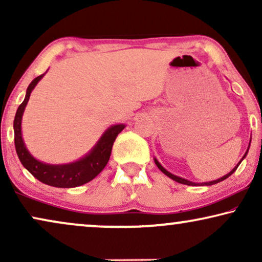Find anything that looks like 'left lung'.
<instances>
[{"instance_id": "obj_1", "label": "left lung", "mask_w": 262, "mask_h": 262, "mask_svg": "<svg viewBox=\"0 0 262 262\" xmlns=\"http://www.w3.org/2000/svg\"><path fill=\"white\" fill-rule=\"evenodd\" d=\"M249 145H250V143H249ZM248 150H249V146H248V149H247V151H246V154L245 155H243V157L241 159V161H239V162L237 163V166H236L234 169H232L230 173H228L227 175H224V177H222V178H220V179H217V180H213V181H210V182H203V184H196V182H193V181H188V180H186V179H184V178H180V177H177V175H174V174H171V173H169V171L168 170H166L164 169V168L161 166L160 164V162L159 161H157L156 159H155V163H156V166L159 167V169L162 171L163 174H166L167 177H169L171 180H174V181H177V182H180V184H182V185H188V186H196V185H206V186H211V185H214V184H218V182H221V181H223V180H225V179L227 178H229L230 177V175L234 173V171L237 169V167L239 166V163L242 162V160L245 159L246 157V155H247V152H248Z\"/></svg>"}]
</instances>
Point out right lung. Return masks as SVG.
I'll list each match as a JSON object with an SVG mask.
<instances>
[{
  "instance_id": "add662e5",
  "label": "right lung",
  "mask_w": 262,
  "mask_h": 262,
  "mask_svg": "<svg viewBox=\"0 0 262 262\" xmlns=\"http://www.w3.org/2000/svg\"><path fill=\"white\" fill-rule=\"evenodd\" d=\"M45 74L35 77L31 82L26 91V96L23 103L16 111L14 118V142H15L16 154L23 166L42 184L59 188H71L84 185L93 180L101 173L108 162L113 143L117 136L124 130V124L113 125L103 132L101 138L96 143L91 151L76 162L68 164H49L35 160L25 145L23 134H21V120L32 91Z\"/></svg>"
}]
</instances>
